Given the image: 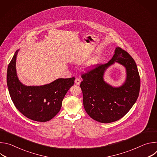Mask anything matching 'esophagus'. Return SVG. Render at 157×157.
<instances>
[{"label": "esophagus", "mask_w": 157, "mask_h": 157, "mask_svg": "<svg viewBox=\"0 0 157 157\" xmlns=\"http://www.w3.org/2000/svg\"><path fill=\"white\" fill-rule=\"evenodd\" d=\"M75 83L76 84H78V85H79V84H80V83H81V80L79 79V78H76V79H75Z\"/></svg>", "instance_id": "esophagus-1"}]
</instances>
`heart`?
Instances as JSON below:
<instances>
[{
  "mask_svg": "<svg viewBox=\"0 0 157 157\" xmlns=\"http://www.w3.org/2000/svg\"><path fill=\"white\" fill-rule=\"evenodd\" d=\"M98 63V60L97 59H93L92 60H91L90 61H89L87 64V66L89 67H93V66H95Z\"/></svg>",
  "mask_w": 157,
  "mask_h": 157,
  "instance_id": "1",
  "label": "heart"
}]
</instances>
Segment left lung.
Returning <instances> with one entry per match:
<instances>
[{"instance_id": "1", "label": "left lung", "mask_w": 157, "mask_h": 157, "mask_svg": "<svg viewBox=\"0 0 157 157\" xmlns=\"http://www.w3.org/2000/svg\"><path fill=\"white\" fill-rule=\"evenodd\" d=\"M112 59L105 64L82 75L80 87L82 92L83 105L87 114L101 123H110L123 117L139 94L140 79L137 64L124 50L117 47ZM117 62L126 69V80L119 88L113 87L103 80L104 72L109 66Z\"/></svg>"}]
</instances>
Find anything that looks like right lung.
<instances>
[{"label": "right lung", "mask_w": 157, "mask_h": 157, "mask_svg": "<svg viewBox=\"0 0 157 157\" xmlns=\"http://www.w3.org/2000/svg\"><path fill=\"white\" fill-rule=\"evenodd\" d=\"M16 51L9 64L7 83L15 107L27 118L37 122H47L61 109L66 93L74 84L75 78H59L40 86H27L18 79L16 72Z\"/></svg>", "instance_id": "obj_1"}]
</instances>
